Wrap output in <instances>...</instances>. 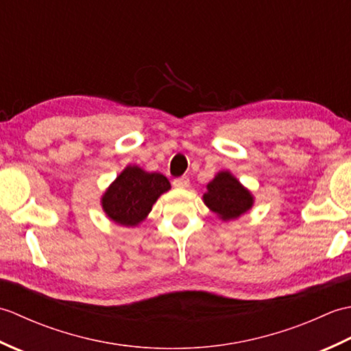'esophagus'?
Returning <instances> with one entry per match:
<instances>
[{
	"label": "esophagus",
	"mask_w": 351,
	"mask_h": 351,
	"mask_svg": "<svg viewBox=\"0 0 351 351\" xmlns=\"http://www.w3.org/2000/svg\"><path fill=\"white\" fill-rule=\"evenodd\" d=\"M173 187L176 189H189L190 187V180L187 176H181L173 180Z\"/></svg>",
	"instance_id": "esophagus-1"
}]
</instances>
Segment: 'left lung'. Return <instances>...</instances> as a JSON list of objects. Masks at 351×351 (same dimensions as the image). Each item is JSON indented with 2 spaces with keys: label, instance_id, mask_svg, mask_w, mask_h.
Segmentation results:
<instances>
[{
  "label": "left lung",
  "instance_id": "obj_1",
  "mask_svg": "<svg viewBox=\"0 0 351 351\" xmlns=\"http://www.w3.org/2000/svg\"><path fill=\"white\" fill-rule=\"evenodd\" d=\"M204 204L220 220L234 221L252 210L255 197L229 170H220L206 185Z\"/></svg>",
  "mask_w": 351,
  "mask_h": 351
}]
</instances>
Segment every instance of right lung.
Listing matches in <instances>:
<instances>
[{"label":"right lung","mask_w":351,"mask_h":351,"mask_svg":"<svg viewBox=\"0 0 351 351\" xmlns=\"http://www.w3.org/2000/svg\"><path fill=\"white\" fill-rule=\"evenodd\" d=\"M170 190L164 175L146 171L138 166H126L101 196L102 211L125 228H136L152 211L154 204Z\"/></svg>","instance_id":"1"}]
</instances>
